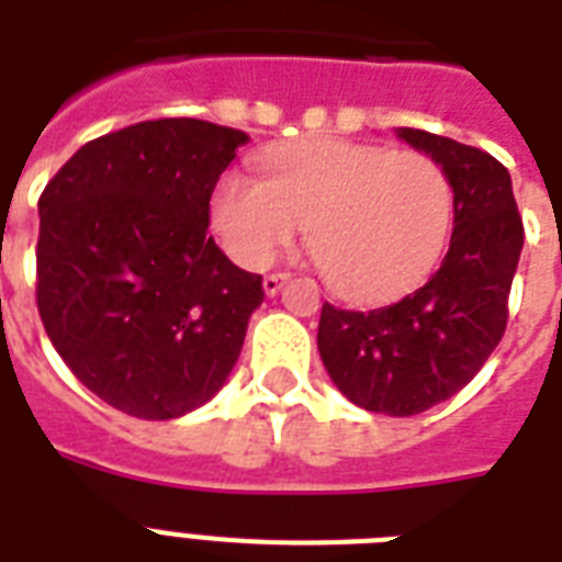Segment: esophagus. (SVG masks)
<instances>
[{"label": "esophagus", "instance_id": "34e87169", "mask_svg": "<svg viewBox=\"0 0 562 562\" xmlns=\"http://www.w3.org/2000/svg\"><path fill=\"white\" fill-rule=\"evenodd\" d=\"M289 277H291V273H285V271L268 273V277H265V282H262L265 294H277V291H280L285 282H289Z\"/></svg>", "mask_w": 562, "mask_h": 562}]
</instances>
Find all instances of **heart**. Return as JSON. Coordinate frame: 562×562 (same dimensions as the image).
<instances>
[{
  "instance_id": "obj_1",
  "label": "heart",
  "mask_w": 562,
  "mask_h": 562,
  "mask_svg": "<svg viewBox=\"0 0 562 562\" xmlns=\"http://www.w3.org/2000/svg\"><path fill=\"white\" fill-rule=\"evenodd\" d=\"M262 175H227L212 198V227L247 268L271 262L306 224L324 280L344 297L382 300L423 280L443 254L454 194L428 154L306 139L265 154Z\"/></svg>"
}]
</instances>
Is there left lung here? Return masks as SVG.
I'll list each match as a JSON object with an SVG mask.
<instances>
[{"instance_id":"8db88e82","label":"left lung","mask_w":562,"mask_h":562,"mask_svg":"<svg viewBox=\"0 0 562 562\" xmlns=\"http://www.w3.org/2000/svg\"><path fill=\"white\" fill-rule=\"evenodd\" d=\"M400 136L440 162L452 183L449 250L426 285L391 306L324 303L317 350L347 400L411 417L470 384L498 347L525 227L510 175L493 154L417 127H400Z\"/></svg>"}]
</instances>
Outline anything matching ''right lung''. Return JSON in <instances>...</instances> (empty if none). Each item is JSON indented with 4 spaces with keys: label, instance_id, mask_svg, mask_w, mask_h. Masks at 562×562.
I'll return each instance as SVG.
<instances>
[{
    "label": "right lung",
    "instance_id": "obj_1",
    "mask_svg": "<svg viewBox=\"0 0 562 562\" xmlns=\"http://www.w3.org/2000/svg\"><path fill=\"white\" fill-rule=\"evenodd\" d=\"M245 143L201 119L139 122L78 148L40 194V321L66 368L131 417L210 402L265 300L262 277L206 233Z\"/></svg>",
    "mask_w": 562,
    "mask_h": 562
}]
</instances>
